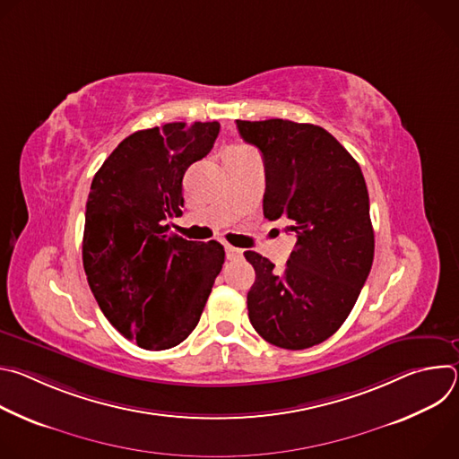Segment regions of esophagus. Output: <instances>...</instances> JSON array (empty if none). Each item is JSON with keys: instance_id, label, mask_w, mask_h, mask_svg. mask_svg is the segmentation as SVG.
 <instances>
[{"instance_id": "obj_1", "label": "esophagus", "mask_w": 459, "mask_h": 459, "mask_svg": "<svg viewBox=\"0 0 459 459\" xmlns=\"http://www.w3.org/2000/svg\"><path fill=\"white\" fill-rule=\"evenodd\" d=\"M225 255H227V259H241L243 257V250L227 245L225 247Z\"/></svg>"}]
</instances>
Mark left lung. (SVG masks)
<instances>
[{"mask_svg": "<svg viewBox=\"0 0 459 459\" xmlns=\"http://www.w3.org/2000/svg\"><path fill=\"white\" fill-rule=\"evenodd\" d=\"M264 156V214L287 220L296 247L285 269L257 252L248 319L265 342L301 351L331 338L351 314L372 267L374 230L358 161L325 128L289 119L236 121Z\"/></svg>", "mask_w": 459, "mask_h": 459, "instance_id": "obj_1", "label": "left lung"}]
</instances>
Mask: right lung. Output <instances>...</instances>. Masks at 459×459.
<instances>
[{
    "mask_svg": "<svg viewBox=\"0 0 459 459\" xmlns=\"http://www.w3.org/2000/svg\"><path fill=\"white\" fill-rule=\"evenodd\" d=\"M218 121L167 123L125 138L96 172L85 212L83 269L114 329L147 351L195 329L225 261L218 241L169 232L186 169L205 158Z\"/></svg>",
    "mask_w": 459,
    "mask_h": 459,
    "instance_id": "1",
    "label": "right lung"
}]
</instances>
